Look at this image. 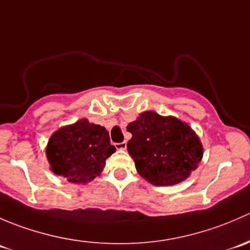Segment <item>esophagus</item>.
Returning a JSON list of instances; mask_svg holds the SVG:
<instances>
[{"label":"esophagus","instance_id":"esophagus-1","mask_svg":"<svg viewBox=\"0 0 250 250\" xmlns=\"http://www.w3.org/2000/svg\"><path fill=\"white\" fill-rule=\"evenodd\" d=\"M115 146L117 150H125V148L127 147V143H125V141H123V143H116Z\"/></svg>","mask_w":250,"mask_h":250}]
</instances>
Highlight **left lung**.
<instances>
[{
  "label": "left lung",
  "instance_id": "1",
  "mask_svg": "<svg viewBox=\"0 0 250 250\" xmlns=\"http://www.w3.org/2000/svg\"><path fill=\"white\" fill-rule=\"evenodd\" d=\"M127 130L132 133L127 150L138 173L156 186L185 180L202 160L200 139L178 118L146 111L128 125Z\"/></svg>",
  "mask_w": 250,
  "mask_h": 250
}]
</instances>
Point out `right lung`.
<instances>
[{
  "label": "right lung",
  "mask_w": 250,
  "mask_h": 250,
  "mask_svg": "<svg viewBox=\"0 0 250 250\" xmlns=\"http://www.w3.org/2000/svg\"><path fill=\"white\" fill-rule=\"evenodd\" d=\"M116 151L109 132L85 118L60 128L48 141L47 157L57 175L71 183H87L100 175L105 161Z\"/></svg>",
  "instance_id": "obj_1"
}]
</instances>
